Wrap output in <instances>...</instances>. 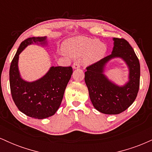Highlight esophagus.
<instances>
[{"mask_svg":"<svg viewBox=\"0 0 152 152\" xmlns=\"http://www.w3.org/2000/svg\"><path fill=\"white\" fill-rule=\"evenodd\" d=\"M73 68H74V69H79L80 68V64L78 61H75L74 63V64H73Z\"/></svg>","mask_w":152,"mask_h":152,"instance_id":"esophagus-1","label":"esophagus"}]
</instances>
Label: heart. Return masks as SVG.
Masks as SVG:
<instances>
[{
    "label": "heart",
    "mask_w": 152,
    "mask_h": 152,
    "mask_svg": "<svg viewBox=\"0 0 152 152\" xmlns=\"http://www.w3.org/2000/svg\"><path fill=\"white\" fill-rule=\"evenodd\" d=\"M64 49L73 57L83 55V62L86 65L94 64L102 59L106 52V46L98 40L78 36L70 38L64 43Z\"/></svg>",
    "instance_id": "b5f03b06"
}]
</instances>
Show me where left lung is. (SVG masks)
Instances as JSON below:
<instances>
[{
  "label": "left lung",
  "instance_id": "left-lung-1",
  "mask_svg": "<svg viewBox=\"0 0 152 152\" xmlns=\"http://www.w3.org/2000/svg\"><path fill=\"white\" fill-rule=\"evenodd\" d=\"M113 40L112 53L86 67L84 78L92 104L105 114H118L128 109L137 98L140 81V64L132 47L124 38ZM114 58L123 59L130 70L129 81L122 87L109 81L103 74L105 64Z\"/></svg>",
  "mask_w": 152,
  "mask_h": 152
}]
</instances>
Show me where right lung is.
Instances as JSON below:
<instances>
[{
    "label": "right lung",
    "instance_id": "1",
    "mask_svg": "<svg viewBox=\"0 0 152 152\" xmlns=\"http://www.w3.org/2000/svg\"><path fill=\"white\" fill-rule=\"evenodd\" d=\"M46 43V36L24 40L12 60L9 71L10 92L15 104L26 116L38 119L48 118L56 112L73 73L71 66H52L37 81L28 82L22 79L18 66L19 54L32 43Z\"/></svg>",
    "mask_w": 152,
    "mask_h": 152
}]
</instances>
